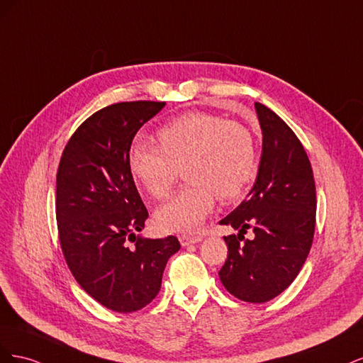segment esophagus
<instances>
[{
	"mask_svg": "<svg viewBox=\"0 0 363 363\" xmlns=\"http://www.w3.org/2000/svg\"><path fill=\"white\" fill-rule=\"evenodd\" d=\"M179 240H180V244L183 247H188V245H192V244L201 242V236H186V235H183V236L179 238Z\"/></svg>",
	"mask_w": 363,
	"mask_h": 363,
	"instance_id": "esophagus-1",
	"label": "esophagus"
}]
</instances>
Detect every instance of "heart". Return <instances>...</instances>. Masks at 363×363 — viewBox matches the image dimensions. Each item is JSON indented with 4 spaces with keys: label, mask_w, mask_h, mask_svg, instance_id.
Listing matches in <instances>:
<instances>
[{
    "label": "heart",
    "mask_w": 363,
    "mask_h": 363,
    "mask_svg": "<svg viewBox=\"0 0 363 363\" xmlns=\"http://www.w3.org/2000/svg\"><path fill=\"white\" fill-rule=\"evenodd\" d=\"M131 177L155 199H164L179 177L188 186L156 212L163 232L192 233L212 213L216 195L236 200L257 169L256 142L251 131L223 116L189 112L157 131V147L136 145L128 156Z\"/></svg>",
    "instance_id": "b5f03b06"
}]
</instances>
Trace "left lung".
Listing matches in <instances>:
<instances>
[{
    "mask_svg": "<svg viewBox=\"0 0 363 363\" xmlns=\"http://www.w3.org/2000/svg\"><path fill=\"white\" fill-rule=\"evenodd\" d=\"M255 107L263 136L259 171L247 199L219 221L239 232L224 236L228 255L219 279L236 298L265 303L289 286L309 255L316 191L309 157L291 127L267 106ZM248 228L252 240L243 238Z\"/></svg>",
    "mask_w": 363,
    "mask_h": 363,
    "instance_id": "obj_1",
    "label": "left lung"
}]
</instances>
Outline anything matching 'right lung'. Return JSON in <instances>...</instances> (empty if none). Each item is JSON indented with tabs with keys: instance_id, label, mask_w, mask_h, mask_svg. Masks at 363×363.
Masks as SVG:
<instances>
[{
	"instance_id": "add662e5",
	"label": "right lung",
	"mask_w": 363,
	"mask_h": 363,
	"mask_svg": "<svg viewBox=\"0 0 363 363\" xmlns=\"http://www.w3.org/2000/svg\"><path fill=\"white\" fill-rule=\"evenodd\" d=\"M167 103H116L75 130L57 169L60 247L77 283L104 307L136 312L156 298L175 236H136L148 211L128 168L138 130ZM135 242V245H130Z\"/></svg>"
}]
</instances>
